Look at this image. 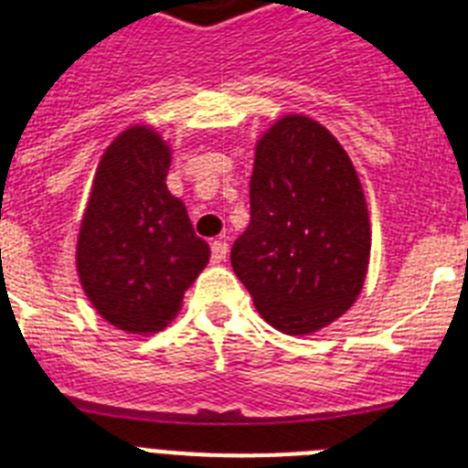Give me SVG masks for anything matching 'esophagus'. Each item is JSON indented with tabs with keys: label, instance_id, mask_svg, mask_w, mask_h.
Returning <instances> with one entry per match:
<instances>
[{
	"label": "esophagus",
	"instance_id": "34e87169",
	"mask_svg": "<svg viewBox=\"0 0 468 468\" xmlns=\"http://www.w3.org/2000/svg\"><path fill=\"white\" fill-rule=\"evenodd\" d=\"M227 253H229V243L225 239H218V241L210 243V260L213 262H222L227 258Z\"/></svg>",
	"mask_w": 468,
	"mask_h": 468
}]
</instances>
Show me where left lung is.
Returning <instances> with one entry per match:
<instances>
[{"label": "left lung", "mask_w": 468, "mask_h": 468, "mask_svg": "<svg viewBox=\"0 0 468 468\" xmlns=\"http://www.w3.org/2000/svg\"><path fill=\"white\" fill-rule=\"evenodd\" d=\"M361 180L337 138L285 114L255 144L250 225L231 267L260 316L285 335H312L361 295L370 262Z\"/></svg>", "instance_id": "1"}]
</instances>
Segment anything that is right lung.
Instances as JSON below:
<instances>
[{
    "label": "right lung",
    "mask_w": 468,
    "mask_h": 468,
    "mask_svg": "<svg viewBox=\"0 0 468 468\" xmlns=\"http://www.w3.org/2000/svg\"><path fill=\"white\" fill-rule=\"evenodd\" d=\"M171 147L152 126H128L95 168L77 239V274L107 324L166 328L210 258L185 204L166 187Z\"/></svg>",
    "instance_id": "right-lung-1"
}]
</instances>
